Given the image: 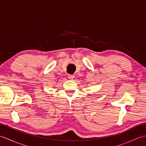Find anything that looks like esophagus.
Returning <instances> with one entry per match:
<instances>
[{"label": "esophagus", "instance_id": "obj_1", "mask_svg": "<svg viewBox=\"0 0 146 146\" xmlns=\"http://www.w3.org/2000/svg\"><path fill=\"white\" fill-rule=\"evenodd\" d=\"M68 78H69L70 80H73L74 78V75H68Z\"/></svg>", "mask_w": 146, "mask_h": 146}]
</instances>
